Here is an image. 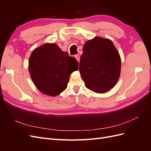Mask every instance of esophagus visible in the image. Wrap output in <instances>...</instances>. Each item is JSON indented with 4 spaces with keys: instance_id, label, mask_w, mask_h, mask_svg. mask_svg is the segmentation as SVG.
Instances as JSON below:
<instances>
[{
    "instance_id": "34e87169",
    "label": "esophagus",
    "mask_w": 151,
    "mask_h": 151,
    "mask_svg": "<svg viewBox=\"0 0 151 151\" xmlns=\"http://www.w3.org/2000/svg\"><path fill=\"white\" fill-rule=\"evenodd\" d=\"M75 58H76V60H77V62H79V60H80V56L79 55H75Z\"/></svg>"
}]
</instances>
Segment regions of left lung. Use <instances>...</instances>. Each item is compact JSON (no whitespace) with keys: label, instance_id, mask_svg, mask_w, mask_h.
<instances>
[{"label":"left lung","instance_id":"8db88e82","mask_svg":"<svg viewBox=\"0 0 151 151\" xmlns=\"http://www.w3.org/2000/svg\"><path fill=\"white\" fill-rule=\"evenodd\" d=\"M79 72L87 88L104 93L115 86L121 72V58L110 40L96 36L87 41Z\"/></svg>","mask_w":151,"mask_h":151}]
</instances>
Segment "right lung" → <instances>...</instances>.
<instances>
[{
	"instance_id": "1",
	"label": "right lung",
	"mask_w": 151,
	"mask_h": 151,
	"mask_svg": "<svg viewBox=\"0 0 151 151\" xmlns=\"http://www.w3.org/2000/svg\"><path fill=\"white\" fill-rule=\"evenodd\" d=\"M78 67L76 59L55 43H45L35 48L29 59L33 83L40 92L50 96H55L67 88L69 76Z\"/></svg>"
}]
</instances>
